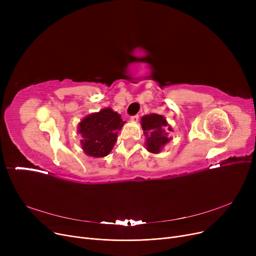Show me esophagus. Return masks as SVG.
Segmentation results:
<instances>
[{
	"label": "esophagus",
	"mask_w": 256,
	"mask_h": 256,
	"mask_svg": "<svg viewBox=\"0 0 256 256\" xmlns=\"http://www.w3.org/2000/svg\"><path fill=\"white\" fill-rule=\"evenodd\" d=\"M138 119H139V115H138V114H137V115H134V116L130 117V120H132V121H138Z\"/></svg>",
	"instance_id": "1"
}]
</instances>
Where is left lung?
Returning a JSON list of instances; mask_svg holds the SVG:
<instances>
[{
  "mask_svg": "<svg viewBox=\"0 0 256 256\" xmlns=\"http://www.w3.org/2000/svg\"><path fill=\"white\" fill-rule=\"evenodd\" d=\"M142 128L146 138L147 150L158 154L160 148L167 144L170 139L167 136V130H171V128H167L168 124L162 115L150 114L145 115L141 119Z\"/></svg>",
  "mask_w": 256,
  "mask_h": 256,
  "instance_id": "left-lung-1",
  "label": "left lung"
}]
</instances>
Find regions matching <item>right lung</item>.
<instances>
[{
  "label": "right lung",
  "mask_w": 256,
  "mask_h": 256,
  "mask_svg": "<svg viewBox=\"0 0 256 256\" xmlns=\"http://www.w3.org/2000/svg\"><path fill=\"white\" fill-rule=\"evenodd\" d=\"M124 124L121 116L110 108L85 117L78 124V132L83 137L80 144L85 154L96 158L109 154Z\"/></svg>",
  "instance_id": "obj_1"
}]
</instances>
